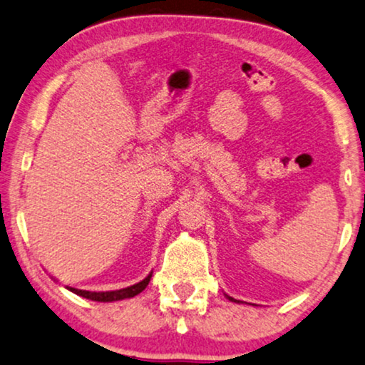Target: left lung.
Returning <instances> with one entry per match:
<instances>
[{
	"instance_id": "1",
	"label": "left lung",
	"mask_w": 365,
	"mask_h": 365,
	"mask_svg": "<svg viewBox=\"0 0 365 365\" xmlns=\"http://www.w3.org/2000/svg\"><path fill=\"white\" fill-rule=\"evenodd\" d=\"M228 299H230V301H235V302H236V299H233V297H230V296H228Z\"/></svg>"
}]
</instances>
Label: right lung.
I'll return each instance as SVG.
<instances>
[{
	"mask_svg": "<svg viewBox=\"0 0 365 365\" xmlns=\"http://www.w3.org/2000/svg\"><path fill=\"white\" fill-rule=\"evenodd\" d=\"M152 278V273L147 276L145 279H142L140 283L129 286V287H124V289H117V291H101V292H96V291H84V289H76V287H68L69 291H73L74 294L86 297V299H91V301H99V302H112V301H120V299H125V297H133L137 296L138 292H142L145 289L148 281Z\"/></svg>",
	"mask_w": 365,
	"mask_h": 365,
	"instance_id": "right-lung-1",
	"label": "right lung"
}]
</instances>
